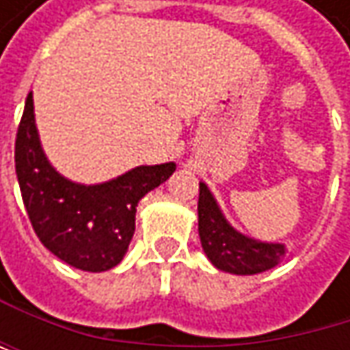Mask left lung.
<instances>
[{
    "mask_svg": "<svg viewBox=\"0 0 350 350\" xmlns=\"http://www.w3.org/2000/svg\"><path fill=\"white\" fill-rule=\"evenodd\" d=\"M198 235L211 263L235 275L267 271L286 255V245L257 241L233 229L204 182L198 192Z\"/></svg>",
    "mask_w": 350,
    "mask_h": 350,
    "instance_id": "8db88e82",
    "label": "left lung"
}]
</instances>
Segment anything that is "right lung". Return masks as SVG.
<instances>
[{"mask_svg": "<svg viewBox=\"0 0 350 350\" xmlns=\"http://www.w3.org/2000/svg\"><path fill=\"white\" fill-rule=\"evenodd\" d=\"M174 162L137 166L103 184H79L54 170L36 129L34 99H26L16 135V174L38 239L83 271L115 267L135 231L137 202L174 174Z\"/></svg>", "mask_w": 350, "mask_h": 350, "instance_id": "1", "label": "right lung"}]
</instances>
